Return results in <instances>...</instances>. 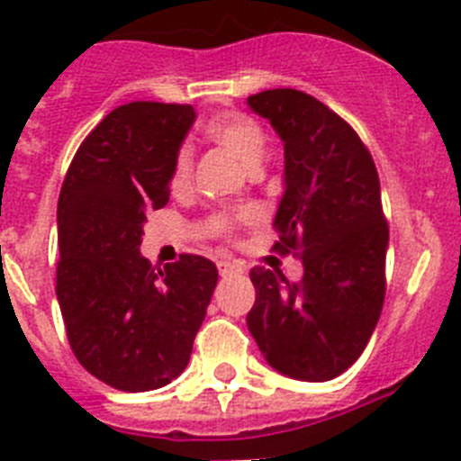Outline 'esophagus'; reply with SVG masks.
I'll return each mask as SVG.
<instances>
[{
    "label": "esophagus",
    "instance_id": "obj_1",
    "mask_svg": "<svg viewBox=\"0 0 461 461\" xmlns=\"http://www.w3.org/2000/svg\"><path fill=\"white\" fill-rule=\"evenodd\" d=\"M218 272H221L222 276L234 275V272H240V266H236V263H231V261H221L218 263Z\"/></svg>",
    "mask_w": 461,
    "mask_h": 461
}]
</instances>
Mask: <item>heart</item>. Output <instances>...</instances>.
<instances>
[{
	"mask_svg": "<svg viewBox=\"0 0 461 461\" xmlns=\"http://www.w3.org/2000/svg\"><path fill=\"white\" fill-rule=\"evenodd\" d=\"M203 132L212 144L239 158L249 168L257 167L258 159L266 153V131H263L257 119L243 114V112H218V114L204 122ZM191 173H194V153H191L189 146H182V149H177L176 158H173L171 189L185 191L191 185ZM236 218H243V213H239ZM231 222H234V216H222L218 225L225 234H230Z\"/></svg>",
	"mask_w": 461,
	"mask_h": 461,
	"instance_id": "1",
	"label": "heart"
}]
</instances>
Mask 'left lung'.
Instances as JSON below:
<instances>
[{"instance_id": "obj_1", "label": "left lung", "mask_w": 461, "mask_h": 461, "mask_svg": "<svg viewBox=\"0 0 461 461\" xmlns=\"http://www.w3.org/2000/svg\"><path fill=\"white\" fill-rule=\"evenodd\" d=\"M284 141L285 191L275 216L281 257L302 258V281L252 267L248 329L270 367L330 381L367 347L385 302L390 240L372 153L339 114L299 89L248 98Z\"/></svg>"}]
</instances>
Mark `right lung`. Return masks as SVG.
Masks as SVG:
<instances>
[{
    "mask_svg": "<svg viewBox=\"0 0 461 461\" xmlns=\"http://www.w3.org/2000/svg\"><path fill=\"white\" fill-rule=\"evenodd\" d=\"M194 119L177 103L119 105L85 137L62 182L56 294L67 339L114 390H158L185 372L218 284L216 263L198 254L164 267L140 254Z\"/></svg>",
    "mask_w": 461,
    "mask_h": 461,
    "instance_id": "obj_1",
    "label": "right lung"
}]
</instances>
